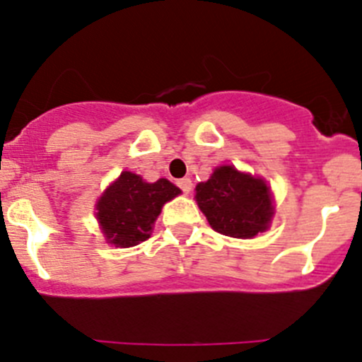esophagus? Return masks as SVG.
<instances>
[{
	"instance_id": "esophagus-1",
	"label": "esophagus",
	"mask_w": 362,
	"mask_h": 362,
	"mask_svg": "<svg viewBox=\"0 0 362 362\" xmlns=\"http://www.w3.org/2000/svg\"><path fill=\"white\" fill-rule=\"evenodd\" d=\"M177 186L182 189V193H189L192 192V181L188 177H182V180L177 181Z\"/></svg>"
}]
</instances>
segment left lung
<instances>
[{
	"label": "left lung",
	"instance_id": "1",
	"mask_svg": "<svg viewBox=\"0 0 362 362\" xmlns=\"http://www.w3.org/2000/svg\"><path fill=\"white\" fill-rule=\"evenodd\" d=\"M197 204L216 232L248 239L264 232L273 216L269 188L262 180L241 174L232 165L218 167L195 188Z\"/></svg>",
	"mask_w": 362,
	"mask_h": 362
}]
</instances>
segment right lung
Here are the masks:
<instances>
[{"instance_id": "add662e5", "label": "right lung", "mask_w": 362, "mask_h": 362, "mask_svg": "<svg viewBox=\"0 0 362 362\" xmlns=\"http://www.w3.org/2000/svg\"><path fill=\"white\" fill-rule=\"evenodd\" d=\"M180 193L167 180L146 182L137 174L123 173L96 204V218L112 245L137 246L149 238L163 204Z\"/></svg>"}]
</instances>
